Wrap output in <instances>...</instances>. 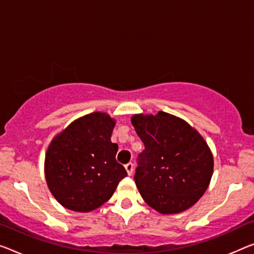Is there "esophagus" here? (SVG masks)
Segmentation results:
<instances>
[{"instance_id": "obj_1", "label": "esophagus", "mask_w": 254, "mask_h": 254, "mask_svg": "<svg viewBox=\"0 0 254 254\" xmlns=\"http://www.w3.org/2000/svg\"><path fill=\"white\" fill-rule=\"evenodd\" d=\"M125 169H126L127 174L130 176V175L132 174V170H134V165H132L131 162H128L127 165H125Z\"/></svg>"}]
</instances>
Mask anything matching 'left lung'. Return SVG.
I'll use <instances>...</instances> for the list:
<instances>
[{
    "mask_svg": "<svg viewBox=\"0 0 254 254\" xmlns=\"http://www.w3.org/2000/svg\"><path fill=\"white\" fill-rule=\"evenodd\" d=\"M131 124L145 147L134 176L144 201L163 214L194 205L213 173V157L203 137L183 119L163 111L134 115Z\"/></svg>",
    "mask_w": 254,
    "mask_h": 254,
    "instance_id": "1",
    "label": "left lung"
}]
</instances>
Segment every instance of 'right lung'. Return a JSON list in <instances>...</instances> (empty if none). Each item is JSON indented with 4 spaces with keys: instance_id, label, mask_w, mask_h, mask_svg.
<instances>
[{
    "instance_id": "right-lung-1",
    "label": "right lung",
    "mask_w": 254,
    "mask_h": 254,
    "mask_svg": "<svg viewBox=\"0 0 254 254\" xmlns=\"http://www.w3.org/2000/svg\"><path fill=\"white\" fill-rule=\"evenodd\" d=\"M115 119L93 112L71 123L57 135L45 154V178L61 205L88 212L112 196L127 176L117 162L118 145L111 142Z\"/></svg>"
}]
</instances>
